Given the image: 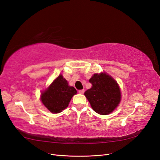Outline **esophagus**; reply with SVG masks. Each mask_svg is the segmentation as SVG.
Returning a JSON list of instances; mask_svg holds the SVG:
<instances>
[{"label": "esophagus", "mask_w": 160, "mask_h": 160, "mask_svg": "<svg viewBox=\"0 0 160 160\" xmlns=\"http://www.w3.org/2000/svg\"><path fill=\"white\" fill-rule=\"evenodd\" d=\"M84 92H85V90H84V89H81V90H79V93L80 94H83Z\"/></svg>", "instance_id": "34e87169"}]
</instances>
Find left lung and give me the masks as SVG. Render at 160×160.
Segmentation results:
<instances>
[{"mask_svg":"<svg viewBox=\"0 0 160 160\" xmlns=\"http://www.w3.org/2000/svg\"><path fill=\"white\" fill-rule=\"evenodd\" d=\"M91 88L85 92L92 109L100 115L111 113L121 100L118 83L106 73L95 74L89 79Z\"/></svg>","mask_w":160,"mask_h":160,"instance_id":"obj_1","label":"left lung"}]
</instances>
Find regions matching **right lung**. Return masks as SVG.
<instances>
[{"label": "right lung", "instance_id": "obj_1", "mask_svg": "<svg viewBox=\"0 0 160 160\" xmlns=\"http://www.w3.org/2000/svg\"><path fill=\"white\" fill-rule=\"evenodd\" d=\"M76 93L77 90L69 86L67 80L60 75L49 88L42 92L41 99L51 112L58 113L67 108L72 97Z\"/></svg>", "mask_w": 160, "mask_h": 160}]
</instances>
